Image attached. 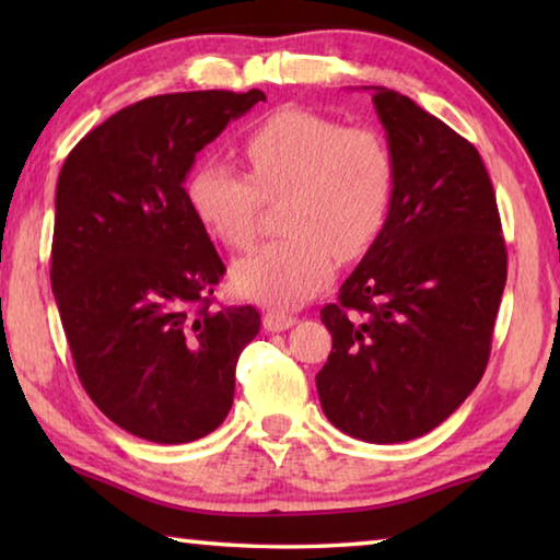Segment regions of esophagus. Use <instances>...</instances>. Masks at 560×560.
Instances as JSON below:
<instances>
[{"label":"esophagus","instance_id":"obj_1","mask_svg":"<svg viewBox=\"0 0 560 560\" xmlns=\"http://www.w3.org/2000/svg\"><path fill=\"white\" fill-rule=\"evenodd\" d=\"M291 326H296V318L283 314V311H267V316H264V328L271 330V334H279V330H287Z\"/></svg>","mask_w":560,"mask_h":560}]
</instances>
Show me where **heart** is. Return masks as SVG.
Listing matches in <instances>:
<instances>
[{
    "instance_id": "heart-1",
    "label": "heart",
    "mask_w": 560,
    "mask_h": 560,
    "mask_svg": "<svg viewBox=\"0 0 560 560\" xmlns=\"http://www.w3.org/2000/svg\"><path fill=\"white\" fill-rule=\"evenodd\" d=\"M242 158L249 177L217 163L197 167L187 205L217 242L249 249L264 202H283L289 236L236 261L232 287L267 306H301L334 281L338 257H363L383 232L395 195L393 148L375 128L283 108L246 132Z\"/></svg>"
}]
</instances>
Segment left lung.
<instances>
[{"mask_svg": "<svg viewBox=\"0 0 560 560\" xmlns=\"http://www.w3.org/2000/svg\"><path fill=\"white\" fill-rule=\"evenodd\" d=\"M395 155L383 232L320 308L334 336L320 407L350 438H422L479 385L506 283V244L481 155L402 93L373 86Z\"/></svg>", "mask_w": 560, "mask_h": 560, "instance_id": "obj_1", "label": "left lung"}]
</instances>
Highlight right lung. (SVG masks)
Masks as SVG:
<instances>
[{
	"label": "right lung",
	"mask_w": 560,
	"mask_h": 560,
	"mask_svg": "<svg viewBox=\"0 0 560 560\" xmlns=\"http://www.w3.org/2000/svg\"><path fill=\"white\" fill-rule=\"evenodd\" d=\"M267 101L165 93L83 136L56 185L51 291L83 390L136 438L183 444L232 410L254 306L212 308L224 264L187 205L195 155Z\"/></svg>",
	"instance_id": "obj_1"
}]
</instances>
